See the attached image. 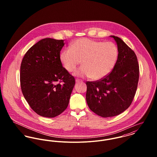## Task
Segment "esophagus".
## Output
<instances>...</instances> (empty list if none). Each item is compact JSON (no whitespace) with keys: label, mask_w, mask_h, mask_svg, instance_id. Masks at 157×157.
<instances>
[{"label":"esophagus","mask_w":157,"mask_h":157,"mask_svg":"<svg viewBox=\"0 0 157 157\" xmlns=\"http://www.w3.org/2000/svg\"><path fill=\"white\" fill-rule=\"evenodd\" d=\"M82 82L81 80H79V79H76V80H75V82L77 83H80V82Z\"/></svg>","instance_id":"1"}]
</instances>
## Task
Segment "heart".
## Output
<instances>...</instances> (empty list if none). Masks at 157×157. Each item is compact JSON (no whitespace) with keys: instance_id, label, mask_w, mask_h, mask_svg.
<instances>
[{"instance_id":"heart-1","label":"heart","mask_w":157,"mask_h":157,"mask_svg":"<svg viewBox=\"0 0 157 157\" xmlns=\"http://www.w3.org/2000/svg\"><path fill=\"white\" fill-rule=\"evenodd\" d=\"M69 48L60 52V59L69 72L74 71L82 60L83 65L74 74L76 77L102 79L111 72L118 57L117 45L110 42L83 38L74 42Z\"/></svg>"}]
</instances>
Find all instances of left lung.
Returning <instances> with one entry per match:
<instances>
[{"instance_id":"8db88e82","label":"left lung","mask_w":157,"mask_h":157,"mask_svg":"<svg viewBox=\"0 0 157 157\" xmlns=\"http://www.w3.org/2000/svg\"><path fill=\"white\" fill-rule=\"evenodd\" d=\"M115 41L118 57L112 72L103 79L87 82L86 100L90 109L102 117L120 114L131 105L139 79V66L134 52L120 38Z\"/></svg>"}]
</instances>
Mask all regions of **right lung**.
<instances>
[{
	"label": "right lung",
	"mask_w": 157,
	"mask_h": 157,
	"mask_svg": "<svg viewBox=\"0 0 157 157\" xmlns=\"http://www.w3.org/2000/svg\"><path fill=\"white\" fill-rule=\"evenodd\" d=\"M64 45L63 40L42 39L28 49L21 63L23 95L31 109L44 117H55L67 108L75 85L60 59Z\"/></svg>",
	"instance_id": "1"
}]
</instances>
